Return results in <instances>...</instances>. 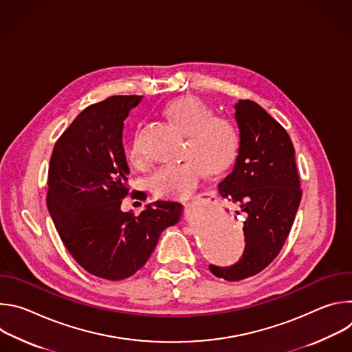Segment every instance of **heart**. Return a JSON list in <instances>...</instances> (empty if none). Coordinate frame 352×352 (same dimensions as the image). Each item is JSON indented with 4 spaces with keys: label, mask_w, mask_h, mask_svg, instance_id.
<instances>
[{
    "label": "heart",
    "mask_w": 352,
    "mask_h": 352,
    "mask_svg": "<svg viewBox=\"0 0 352 352\" xmlns=\"http://www.w3.org/2000/svg\"><path fill=\"white\" fill-rule=\"evenodd\" d=\"M166 114L186 132L185 155L189 157L160 164L148 177V185L157 196L181 197L200 184L208 170L220 174L230 167L238 150V133L228 120L214 117L213 110L196 97L174 100ZM125 155L131 164L144 166L146 155L138 133L131 136Z\"/></svg>",
    "instance_id": "1"
}]
</instances>
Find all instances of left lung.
<instances>
[{
	"mask_svg": "<svg viewBox=\"0 0 352 352\" xmlns=\"http://www.w3.org/2000/svg\"><path fill=\"white\" fill-rule=\"evenodd\" d=\"M235 121L238 156L219 189L223 197L239 206L236 214L245 217V249L232 266H209L216 277L227 281L252 277L276 259L302 197L295 150L287 131L250 100L235 104Z\"/></svg>",
	"mask_w": 352,
	"mask_h": 352,
	"instance_id": "8db88e82",
	"label": "left lung"
}]
</instances>
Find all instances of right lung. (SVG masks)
Returning a JSON list of instances; mask_svg holds the SVG:
<instances>
[{
    "label": "right lung",
    "mask_w": 352,
    "mask_h": 352,
    "mask_svg": "<svg viewBox=\"0 0 352 352\" xmlns=\"http://www.w3.org/2000/svg\"><path fill=\"white\" fill-rule=\"evenodd\" d=\"M140 100L111 96L86 107L56 142L48 167L47 208L61 241L87 273L111 281L135 274L182 210L164 200L139 216L121 210L129 193L124 121Z\"/></svg>",
    "instance_id": "1"
}]
</instances>
